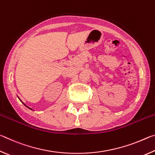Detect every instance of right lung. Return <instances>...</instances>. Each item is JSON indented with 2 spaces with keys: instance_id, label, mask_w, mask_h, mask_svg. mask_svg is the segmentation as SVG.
Here are the masks:
<instances>
[{
  "instance_id": "add662e5",
  "label": "right lung",
  "mask_w": 155,
  "mask_h": 155,
  "mask_svg": "<svg viewBox=\"0 0 155 155\" xmlns=\"http://www.w3.org/2000/svg\"><path fill=\"white\" fill-rule=\"evenodd\" d=\"M21 102H22V101H21ZM23 104H25V105L26 107H28V109H31V110H32V109H31V108H30V107H27V105H26V104H25V103H23Z\"/></svg>"
}]
</instances>
